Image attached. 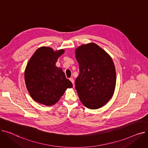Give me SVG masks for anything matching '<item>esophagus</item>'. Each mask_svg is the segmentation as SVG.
Masks as SVG:
<instances>
[{
  "instance_id": "obj_1",
  "label": "esophagus",
  "mask_w": 148,
  "mask_h": 148,
  "mask_svg": "<svg viewBox=\"0 0 148 148\" xmlns=\"http://www.w3.org/2000/svg\"><path fill=\"white\" fill-rule=\"evenodd\" d=\"M69 80L72 82V83L73 84V87H74V80L73 78H69Z\"/></svg>"
}]
</instances>
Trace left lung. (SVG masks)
<instances>
[{"label":"left lung","mask_w":148,"mask_h":148,"mask_svg":"<svg viewBox=\"0 0 148 148\" xmlns=\"http://www.w3.org/2000/svg\"><path fill=\"white\" fill-rule=\"evenodd\" d=\"M80 74L75 89L82 104L90 109L106 104L114 92L116 75L111 56L97 44H82L75 51Z\"/></svg>","instance_id":"left-lung-1"}]
</instances>
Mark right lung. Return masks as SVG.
<instances>
[{
  "mask_svg": "<svg viewBox=\"0 0 148 148\" xmlns=\"http://www.w3.org/2000/svg\"><path fill=\"white\" fill-rule=\"evenodd\" d=\"M65 50L54 51L49 47H41L29 59L25 71V80L30 97L36 102L50 106L59 101L73 84L61 68L56 66Z\"/></svg>",
  "mask_w": 148,
  "mask_h": 148,
  "instance_id": "obj_1",
  "label": "right lung"
}]
</instances>
